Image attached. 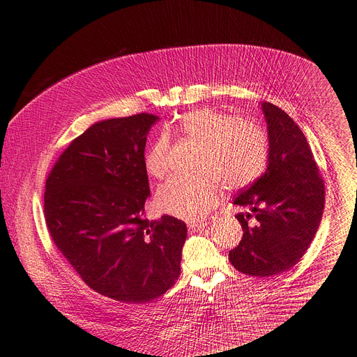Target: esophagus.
I'll list each match as a JSON object with an SVG mask.
<instances>
[{
  "mask_svg": "<svg viewBox=\"0 0 357 357\" xmlns=\"http://www.w3.org/2000/svg\"><path fill=\"white\" fill-rule=\"evenodd\" d=\"M205 227H206V222H191L188 225V229L189 232H198V231H202Z\"/></svg>",
  "mask_w": 357,
  "mask_h": 357,
  "instance_id": "obj_1",
  "label": "esophagus"
}]
</instances>
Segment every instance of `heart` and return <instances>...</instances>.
<instances>
[{"label": "heart", "instance_id": "b5f03b06", "mask_svg": "<svg viewBox=\"0 0 357 357\" xmlns=\"http://www.w3.org/2000/svg\"><path fill=\"white\" fill-rule=\"evenodd\" d=\"M175 129L201 145L198 176H172L156 194L158 208L175 218L202 220L217 205L221 182L227 189L251 183L264 171L268 159V139L264 130L248 121L211 109L185 113ZM171 137L159 133L145 155V168L153 178L169 172Z\"/></svg>", "mask_w": 357, "mask_h": 357}]
</instances>
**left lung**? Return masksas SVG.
Wrapping results in <instances>:
<instances>
[{
	"label": "left lung",
	"instance_id": "1",
	"mask_svg": "<svg viewBox=\"0 0 357 357\" xmlns=\"http://www.w3.org/2000/svg\"><path fill=\"white\" fill-rule=\"evenodd\" d=\"M261 110L268 130L267 169L234 199L250 212L236 215L244 234L228 257L244 274L273 277L289 271L310 247L324 209V182L293 119L268 102Z\"/></svg>",
	"mask_w": 357,
	"mask_h": 357
}]
</instances>
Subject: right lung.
<instances>
[{
    "label": "right lung",
    "instance_id": "right-lung-1",
    "mask_svg": "<svg viewBox=\"0 0 357 357\" xmlns=\"http://www.w3.org/2000/svg\"><path fill=\"white\" fill-rule=\"evenodd\" d=\"M158 121L139 113L91 125L45 181L44 217L57 248L91 290L129 304L174 286L186 240L183 221L144 218L146 136Z\"/></svg>",
    "mask_w": 357,
    "mask_h": 357
}]
</instances>
